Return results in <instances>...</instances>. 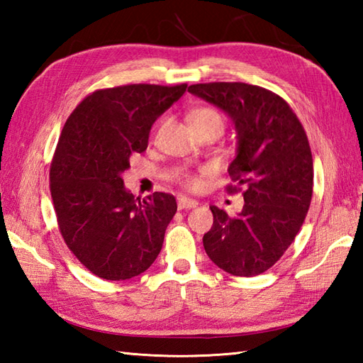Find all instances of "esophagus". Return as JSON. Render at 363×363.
<instances>
[{
  "label": "esophagus",
  "instance_id": "1",
  "mask_svg": "<svg viewBox=\"0 0 363 363\" xmlns=\"http://www.w3.org/2000/svg\"><path fill=\"white\" fill-rule=\"evenodd\" d=\"M198 206V201H195V199H190L187 196H181L179 199H177V207L179 209H195V207Z\"/></svg>",
  "mask_w": 363,
  "mask_h": 363
}]
</instances>
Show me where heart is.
Segmentation results:
<instances>
[{
    "mask_svg": "<svg viewBox=\"0 0 363 363\" xmlns=\"http://www.w3.org/2000/svg\"><path fill=\"white\" fill-rule=\"evenodd\" d=\"M189 123L190 126L196 129H203V128H217V129H223V117L221 113L213 109V107L209 106H201V107H196V109L190 111L189 113ZM162 126H164V121H160L157 125L156 129V134L160 133ZM179 181L184 184V186L189 187V189H196L199 186V181L198 177L194 176L189 172H184L179 174Z\"/></svg>",
    "mask_w": 363,
    "mask_h": 363,
    "instance_id": "obj_1",
    "label": "heart"
}]
</instances>
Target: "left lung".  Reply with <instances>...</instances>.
<instances>
[{
  "label": "left lung",
  "instance_id": "8db88e82",
  "mask_svg": "<svg viewBox=\"0 0 363 363\" xmlns=\"http://www.w3.org/2000/svg\"><path fill=\"white\" fill-rule=\"evenodd\" d=\"M190 94L225 111L238 134L228 172L229 194L242 191L237 217L211 206L213 225L203 245L215 265L234 276L272 268L295 240L311 207L313 160L306 130L274 91L245 82H206Z\"/></svg>",
  "mask_w": 363,
  "mask_h": 363
}]
</instances>
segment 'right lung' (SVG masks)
<instances>
[{"instance_id": "obj_1", "label": "right lung", "mask_w": 363, "mask_h": 363, "mask_svg": "<svg viewBox=\"0 0 363 363\" xmlns=\"http://www.w3.org/2000/svg\"><path fill=\"white\" fill-rule=\"evenodd\" d=\"M187 84H128L91 91L67 118L50 168L65 245L90 273L125 281L146 272L177 211L173 195L135 198L123 186L129 159L148 146L152 123Z\"/></svg>"}]
</instances>
